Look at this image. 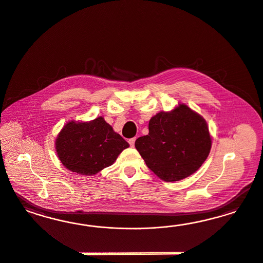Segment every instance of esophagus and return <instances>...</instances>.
I'll return each instance as SVG.
<instances>
[{"mask_svg": "<svg viewBox=\"0 0 263 263\" xmlns=\"http://www.w3.org/2000/svg\"><path fill=\"white\" fill-rule=\"evenodd\" d=\"M136 138H132V139H129V141H128V143L129 144L131 145V146H134V144H135Z\"/></svg>", "mask_w": 263, "mask_h": 263, "instance_id": "esophagus-1", "label": "esophagus"}]
</instances>
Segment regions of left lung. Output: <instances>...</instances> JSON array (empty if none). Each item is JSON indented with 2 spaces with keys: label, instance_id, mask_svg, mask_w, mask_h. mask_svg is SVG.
<instances>
[{
  "label": "left lung",
  "instance_id": "1",
  "mask_svg": "<svg viewBox=\"0 0 263 263\" xmlns=\"http://www.w3.org/2000/svg\"><path fill=\"white\" fill-rule=\"evenodd\" d=\"M148 131L136 140V149L148 168L167 182L196 173L211 149L206 121L186 104L156 114L149 120Z\"/></svg>",
  "mask_w": 263,
  "mask_h": 263
}]
</instances>
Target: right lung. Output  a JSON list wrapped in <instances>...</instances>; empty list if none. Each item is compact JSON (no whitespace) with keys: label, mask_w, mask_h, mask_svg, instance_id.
<instances>
[{"label":"right lung","mask_w":263,"mask_h":263,"mask_svg":"<svg viewBox=\"0 0 263 263\" xmlns=\"http://www.w3.org/2000/svg\"><path fill=\"white\" fill-rule=\"evenodd\" d=\"M129 143L103 117L90 121H68L55 141L57 155L67 170L93 175L114 164Z\"/></svg>","instance_id":"obj_1"}]
</instances>
